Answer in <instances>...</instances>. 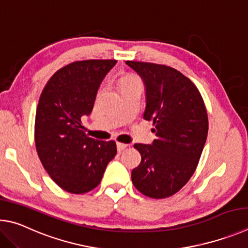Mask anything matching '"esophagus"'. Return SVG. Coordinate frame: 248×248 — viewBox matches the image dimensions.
<instances>
[{
	"label": "esophagus",
	"instance_id": "obj_1",
	"mask_svg": "<svg viewBox=\"0 0 248 248\" xmlns=\"http://www.w3.org/2000/svg\"><path fill=\"white\" fill-rule=\"evenodd\" d=\"M127 147H128V145L122 144V142H117V144H116V148H117V151H119V153H121V151H123L124 149H126Z\"/></svg>",
	"mask_w": 248,
	"mask_h": 248
}]
</instances>
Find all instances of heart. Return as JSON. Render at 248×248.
<instances>
[{
  "label": "heart",
  "mask_w": 248,
  "mask_h": 248,
  "mask_svg": "<svg viewBox=\"0 0 248 248\" xmlns=\"http://www.w3.org/2000/svg\"><path fill=\"white\" fill-rule=\"evenodd\" d=\"M133 79H137V78L134 77V76H126V77L122 78L121 84H122V82H125V81H128V80H133Z\"/></svg>",
  "instance_id": "1"
}]
</instances>
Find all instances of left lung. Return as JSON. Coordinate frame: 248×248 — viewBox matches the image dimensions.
Here are the masks:
<instances>
[{
	"label": "left lung",
	"instance_id": "left-lung-1",
	"mask_svg": "<svg viewBox=\"0 0 248 248\" xmlns=\"http://www.w3.org/2000/svg\"><path fill=\"white\" fill-rule=\"evenodd\" d=\"M144 81V119L153 121L155 140L135 144L141 162L132 171V182L145 196L167 198L192 177L208 134L205 103L192 80L166 65L126 61Z\"/></svg>",
	"mask_w": 248,
	"mask_h": 248
}]
</instances>
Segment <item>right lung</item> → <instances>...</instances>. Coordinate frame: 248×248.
<instances>
[{
  "label": "right lung",
  "instance_id": "right-lung-1",
  "mask_svg": "<svg viewBox=\"0 0 248 248\" xmlns=\"http://www.w3.org/2000/svg\"><path fill=\"white\" fill-rule=\"evenodd\" d=\"M115 64V60L68 64L50 78L39 99L34 123L39 159L51 179L68 193L84 194L97 187L116 155L115 141L90 138L81 125Z\"/></svg>",
  "mask_w": 248,
  "mask_h": 248
}]
</instances>
